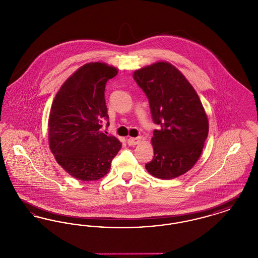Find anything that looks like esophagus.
<instances>
[{
	"instance_id": "34e87169",
	"label": "esophagus",
	"mask_w": 258,
	"mask_h": 258,
	"mask_svg": "<svg viewBox=\"0 0 258 258\" xmlns=\"http://www.w3.org/2000/svg\"><path fill=\"white\" fill-rule=\"evenodd\" d=\"M140 140H141L140 137H135H135H130L127 139V144L130 146H135V145H137L140 142Z\"/></svg>"
}]
</instances>
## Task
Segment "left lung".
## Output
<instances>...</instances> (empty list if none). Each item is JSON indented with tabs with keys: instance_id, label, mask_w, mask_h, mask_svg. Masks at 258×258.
Listing matches in <instances>:
<instances>
[{
	"instance_id": "left-lung-1",
	"label": "left lung",
	"mask_w": 258,
	"mask_h": 258,
	"mask_svg": "<svg viewBox=\"0 0 258 258\" xmlns=\"http://www.w3.org/2000/svg\"><path fill=\"white\" fill-rule=\"evenodd\" d=\"M137 85L147 96L154 123V158L145 165L156 178L169 180L192 168L208 136L207 115L183 74L167 61L135 71Z\"/></svg>"
}]
</instances>
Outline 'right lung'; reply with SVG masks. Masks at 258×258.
<instances>
[{
	"mask_svg": "<svg viewBox=\"0 0 258 258\" xmlns=\"http://www.w3.org/2000/svg\"><path fill=\"white\" fill-rule=\"evenodd\" d=\"M118 70L104 62L79 68L61 85L53 100L48 121L49 148L61 167L80 181L105 176L122 147L114 136L104 135L108 122L104 98L106 82Z\"/></svg>",
	"mask_w": 258,
	"mask_h": 258,
	"instance_id": "right-lung-1",
	"label": "right lung"
}]
</instances>
